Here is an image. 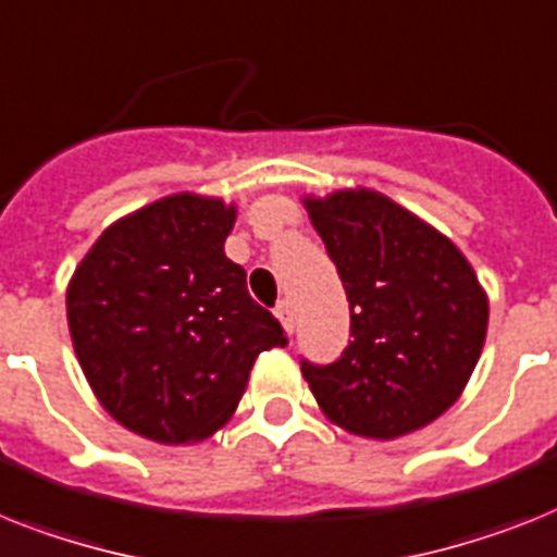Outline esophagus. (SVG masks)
<instances>
[{
	"mask_svg": "<svg viewBox=\"0 0 557 557\" xmlns=\"http://www.w3.org/2000/svg\"><path fill=\"white\" fill-rule=\"evenodd\" d=\"M277 317H280V322H283V329H286L288 334H292L294 325H297V314H294L292 300L280 302V306H277Z\"/></svg>",
	"mask_w": 557,
	"mask_h": 557,
	"instance_id": "obj_1",
	"label": "esophagus"
}]
</instances>
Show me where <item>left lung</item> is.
Segmentation results:
<instances>
[{
	"instance_id": "8db88e82",
	"label": "left lung",
	"mask_w": 557,
	"mask_h": 557,
	"mask_svg": "<svg viewBox=\"0 0 557 557\" xmlns=\"http://www.w3.org/2000/svg\"><path fill=\"white\" fill-rule=\"evenodd\" d=\"M350 306L331 366L302 359L322 413L348 433L396 438L445 413L487 336V294L453 240L373 189L306 198Z\"/></svg>"
}]
</instances>
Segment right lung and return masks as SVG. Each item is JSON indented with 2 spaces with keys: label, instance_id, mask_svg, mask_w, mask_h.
<instances>
[{
  "label": "right lung",
  "instance_id": "obj_1",
  "mask_svg": "<svg viewBox=\"0 0 557 557\" xmlns=\"http://www.w3.org/2000/svg\"><path fill=\"white\" fill-rule=\"evenodd\" d=\"M235 218L221 198L170 195L104 228L70 280L78 366L138 436L209 438L235 413L255 359L288 343L223 251Z\"/></svg>",
  "mask_w": 557,
  "mask_h": 557
}]
</instances>
